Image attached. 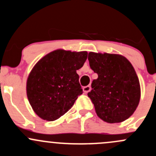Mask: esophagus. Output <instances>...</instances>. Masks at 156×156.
<instances>
[{"mask_svg": "<svg viewBox=\"0 0 156 156\" xmlns=\"http://www.w3.org/2000/svg\"><path fill=\"white\" fill-rule=\"evenodd\" d=\"M83 91H84V93L87 94L91 91V86H90V85H87V86L83 87Z\"/></svg>", "mask_w": 156, "mask_h": 156, "instance_id": "34e87169", "label": "esophagus"}]
</instances>
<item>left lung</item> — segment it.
<instances>
[{"label": "left lung", "mask_w": 156, "mask_h": 156, "mask_svg": "<svg viewBox=\"0 0 156 156\" xmlns=\"http://www.w3.org/2000/svg\"><path fill=\"white\" fill-rule=\"evenodd\" d=\"M88 58L90 68L98 75L88 93L97 115L109 123L124 121L140 101V83L135 69L120 55L90 52Z\"/></svg>", "instance_id": "obj_1"}]
</instances>
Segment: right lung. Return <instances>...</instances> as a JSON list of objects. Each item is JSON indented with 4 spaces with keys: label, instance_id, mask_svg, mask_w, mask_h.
Returning a JSON list of instances; mask_svg holds the SVG:
<instances>
[{
    "label": "right lung",
    "instance_id": "obj_1",
    "mask_svg": "<svg viewBox=\"0 0 156 156\" xmlns=\"http://www.w3.org/2000/svg\"><path fill=\"white\" fill-rule=\"evenodd\" d=\"M87 56L86 51L56 50L36 63L28 76L27 94L38 117L53 121L73 106L83 93L76 71Z\"/></svg>",
    "mask_w": 156,
    "mask_h": 156
}]
</instances>
